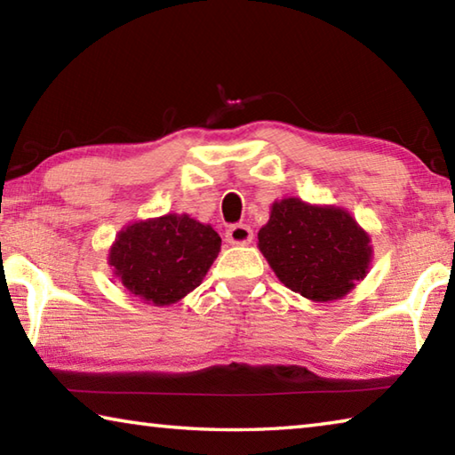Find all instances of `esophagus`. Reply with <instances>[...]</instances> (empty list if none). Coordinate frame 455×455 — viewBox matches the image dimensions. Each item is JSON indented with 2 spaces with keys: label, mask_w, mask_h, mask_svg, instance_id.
<instances>
[{
  "label": "esophagus",
  "mask_w": 455,
  "mask_h": 455,
  "mask_svg": "<svg viewBox=\"0 0 455 455\" xmlns=\"http://www.w3.org/2000/svg\"><path fill=\"white\" fill-rule=\"evenodd\" d=\"M252 241V230L246 225H233L227 230V243L230 244H249Z\"/></svg>",
  "instance_id": "obj_1"
}]
</instances>
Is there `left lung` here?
<instances>
[{
    "label": "left lung",
    "mask_w": 455,
    "mask_h": 455,
    "mask_svg": "<svg viewBox=\"0 0 455 455\" xmlns=\"http://www.w3.org/2000/svg\"><path fill=\"white\" fill-rule=\"evenodd\" d=\"M371 238L347 211L283 198L259 230V249L279 281L311 301L347 295L367 275Z\"/></svg>",
    "instance_id": "left-lung-1"
}]
</instances>
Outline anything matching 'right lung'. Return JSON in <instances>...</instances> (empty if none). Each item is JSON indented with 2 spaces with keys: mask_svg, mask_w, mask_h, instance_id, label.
<instances>
[{
  "mask_svg": "<svg viewBox=\"0 0 455 455\" xmlns=\"http://www.w3.org/2000/svg\"><path fill=\"white\" fill-rule=\"evenodd\" d=\"M219 251L220 236L211 225L188 214H164L122 228L108 263L132 295L163 307L195 291Z\"/></svg>",
  "mask_w": 455,
  "mask_h": 455,
  "instance_id": "right-lung-1",
  "label": "right lung"
}]
</instances>
